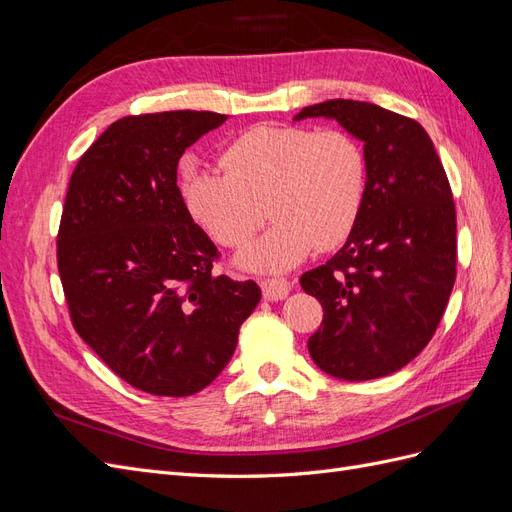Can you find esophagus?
<instances>
[{"label":"esophagus","instance_id":"1","mask_svg":"<svg viewBox=\"0 0 512 512\" xmlns=\"http://www.w3.org/2000/svg\"><path fill=\"white\" fill-rule=\"evenodd\" d=\"M262 294H265V299L269 301H282L286 299V294L290 292V282L286 277H265V280L260 282Z\"/></svg>","mask_w":512,"mask_h":512}]
</instances>
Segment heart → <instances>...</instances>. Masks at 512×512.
Listing matches in <instances>:
<instances>
[{
  "label": "heart",
  "mask_w": 512,
  "mask_h": 512,
  "mask_svg": "<svg viewBox=\"0 0 512 512\" xmlns=\"http://www.w3.org/2000/svg\"><path fill=\"white\" fill-rule=\"evenodd\" d=\"M224 173L183 175L185 207L207 235L239 250L273 218L258 243L241 254L245 267L284 271L309 252L342 245L367 194V156L346 130L262 123L241 132L220 156Z\"/></svg>",
  "instance_id": "b5f03b06"
}]
</instances>
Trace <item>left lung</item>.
I'll return each mask as SVG.
<instances>
[{
    "label": "left lung",
    "mask_w": 512,
    "mask_h": 512,
    "mask_svg": "<svg viewBox=\"0 0 512 512\" xmlns=\"http://www.w3.org/2000/svg\"><path fill=\"white\" fill-rule=\"evenodd\" d=\"M331 117L361 138L367 194L346 245L301 275L322 305L307 339L314 363L350 382L389 376L436 333L457 277L451 183L418 121L356 100L305 106L294 119Z\"/></svg>",
    "instance_id": "obj_1"
}]
</instances>
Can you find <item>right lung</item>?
Wrapping results in <instances>:
<instances>
[{"instance_id":"right-lung-1","label":"right lung","mask_w":512,"mask_h":512,"mask_svg":"<svg viewBox=\"0 0 512 512\" xmlns=\"http://www.w3.org/2000/svg\"><path fill=\"white\" fill-rule=\"evenodd\" d=\"M226 115L166 111L111 123L76 164L57 232L74 331L138 391L188 397L235 354L256 282L215 275L218 247L177 188L181 153Z\"/></svg>"}]
</instances>
